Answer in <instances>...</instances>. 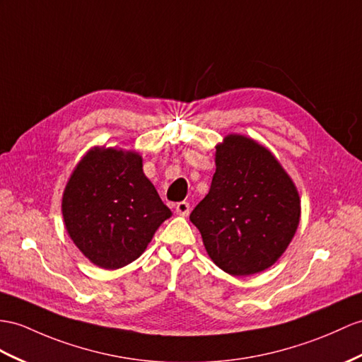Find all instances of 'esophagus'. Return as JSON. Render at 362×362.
I'll return each instance as SVG.
<instances>
[{"instance_id":"obj_1","label":"esophagus","mask_w":362,"mask_h":362,"mask_svg":"<svg viewBox=\"0 0 362 362\" xmlns=\"http://www.w3.org/2000/svg\"><path fill=\"white\" fill-rule=\"evenodd\" d=\"M175 210H176V214H178V215L187 216L189 211H190V204H189V202H186V201H181V202H178V204H176Z\"/></svg>"}]
</instances>
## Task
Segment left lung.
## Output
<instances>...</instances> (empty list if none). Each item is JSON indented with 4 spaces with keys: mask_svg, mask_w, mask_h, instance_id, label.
<instances>
[{
    "mask_svg": "<svg viewBox=\"0 0 362 362\" xmlns=\"http://www.w3.org/2000/svg\"><path fill=\"white\" fill-rule=\"evenodd\" d=\"M215 164L209 193L190 214L207 255L233 276L272 267L301 219L293 180L267 147L240 134L216 144Z\"/></svg>",
    "mask_w": 362,
    "mask_h": 362,
    "instance_id": "8db88e82",
    "label": "left lung"
}]
</instances>
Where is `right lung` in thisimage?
Returning a JSON list of instances; mask_svg holds the SVG:
<instances>
[{"label":"right lung","mask_w":362,"mask_h":362,"mask_svg":"<svg viewBox=\"0 0 362 362\" xmlns=\"http://www.w3.org/2000/svg\"><path fill=\"white\" fill-rule=\"evenodd\" d=\"M70 240L95 266L124 267L139 258L170 209L143 172L135 151L95 146L66 184L61 201Z\"/></svg>","instance_id":"add662e5"}]
</instances>
